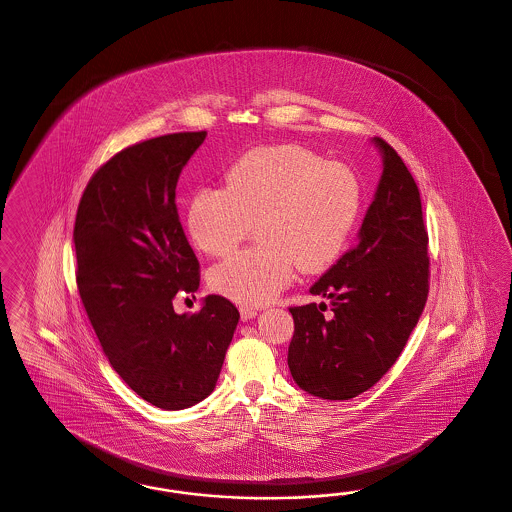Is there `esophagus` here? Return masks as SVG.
Segmentation results:
<instances>
[{"label":"esophagus","instance_id":"34e87169","mask_svg":"<svg viewBox=\"0 0 512 512\" xmlns=\"http://www.w3.org/2000/svg\"><path fill=\"white\" fill-rule=\"evenodd\" d=\"M257 316V310L255 308H249V306H242L240 308V318L247 321V319H253Z\"/></svg>","mask_w":512,"mask_h":512}]
</instances>
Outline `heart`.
<instances>
[{
	"label": "heart",
	"instance_id": "1",
	"mask_svg": "<svg viewBox=\"0 0 512 512\" xmlns=\"http://www.w3.org/2000/svg\"><path fill=\"white\" fill-rule=\"evenodd\" d=\"M363 204L361 179L348 164L285 143L251 149L236 160L225 185L194 191L185 227L206 255H227L251 223L261 246L230 255L210 272L219 295L244 306L276 299L297 270L318 274L335 263Z\"/></svg>",
	"mask_w": 512,
	"mask_h": 512
}]
</instances>
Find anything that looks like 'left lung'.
Masks as SVG:
<instances>
[{
  "label": "left lung",
  "instance_id": "left-lung-1",
  "mask_svg": "<svg viewBox=\"0 0 512 512\" xmlns=\"http://www.w3.org/2000/svg\"><path fill=\"white\" fill-rule=\"evenodd\" d=\"M384 170L357 246L346 251L312 295L331 300L289 308L295 335L287 365L297 386L329 401L372 388L397 357L422 316L429 293L427 230L422 200L397 151L372 138Z\"/></svg>",
  "mask_w": 512,
  "mask_h": 512
}]
</instances>
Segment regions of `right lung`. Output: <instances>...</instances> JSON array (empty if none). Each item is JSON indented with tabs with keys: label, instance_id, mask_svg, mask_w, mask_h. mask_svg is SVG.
<instances>
[{
	"label": "right lung",
	"instance_id": "add662e5",
	"mask_svg": "<svg viewBox=\"0 0 512 512\" xmlns=\"http://www.w3.org/2000/svg\"><path fill=\"white\" fill-rule=\"evenodd\" d=\"M204 140V130L177 132L117 153L90 177L73 229L77 289L102 350L128 388L164 410L212 393L240 319L221 295L196 314L172 304L200 285L176 187Z\"/></svg>",
	"mask_w": 512,
	"mask_h": 512
}]
</instances>
